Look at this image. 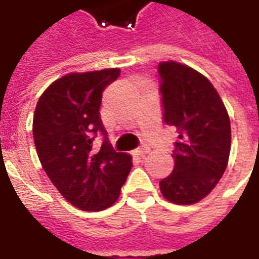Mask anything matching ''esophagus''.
<instances>
[{"instance_id":"34e87169","label":"esophagus","mask_w":259,"mask_h":259,"mask_svg":"<svg viewBox=\"0 0 259 259\" xmlns=\"http://www.w3.org/2000/svg\"><path fill=\"white\" fill-rule=\"evenodd\" d=\"M148 151H150V148L143 144V146L139 147V148H136L135 154H136V155H140V157H143V155H146Z\"/></svg>"}]
</instances>
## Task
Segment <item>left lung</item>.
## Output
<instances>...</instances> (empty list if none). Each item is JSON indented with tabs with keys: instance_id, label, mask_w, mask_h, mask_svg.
Listing matches in <instances>:
<instances>
[{
	"instance_id": "left-lung-1",
	"label": "left lung",
	"mask_w": 259,
	"mask_h": 259,
	"mask_svg": "<svg viewBox=\"0 0 259 259\" xmlns=\"http://www.w3.org/2000/svg\"><path fill=\"white\" fill-rule=\"evenodd\" d=\"M162 119L178 130L175 168L159 182L170 202L189 205L212 191L228 166L230 120L205 76L178 62L158 65Z\"/></svg>"
}]
</instances>
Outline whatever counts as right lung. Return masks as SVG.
I'll use <instances>...</instances> for the list:
<instances>
[{
    "mask_svg": "<svg viewBox=\"0 0 259 259\" xmlns=\"http://www.w3.org/2000/svg\"><path fill=\"white\" fill-rule=\"evenodd\" d=\"M119 74V69L66 74L42 93L34 111L42 169L65 200L83 211L112 205L132 169V157L109 146L100 118L102 93ZM98 134L103 144L94 149Z\"/></svg>",
    "mask_w": 259,
    "mask_h": 259,
    "instance_id": "add662e5",
    "label": "right lung"
}]
</instances>
